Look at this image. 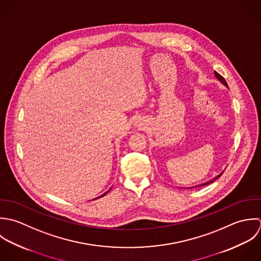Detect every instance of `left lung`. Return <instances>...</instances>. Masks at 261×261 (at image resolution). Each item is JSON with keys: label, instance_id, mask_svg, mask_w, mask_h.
Returning <instances> with one entry per match:
<instances>
[{"label": "left lung", "instance_id": "obj_1", "mask_svg": "<svg viewBox=\"0 0 261 261\" xmlns=\"http://www.w3.org/2000/svg\"><path fill=\"white\" fill-rule=\"evenodd\" d=\"M214 73H215V76L224 85V86H226V87H228V85H227V83H226V81H225V79L221 75V74H219L217 71H214ZM223 173V172H222ZM222 173H220L219 175H217L215 178H213V179H211V180H208L207 182H204V184H201V185H199V186H196V187H193V188H199V187H204V186H207L208 184H211V182H213L214 180H216L217 178H219L221 175H222ZM188 189H192V188H188Z\"/></svg>", "mask_w": 261, "mask_h": 261}]
</instances>
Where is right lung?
<instances>
[{"mask_svg": "<svg viewBox=\"0 0 261 261\" xmlns=\"http://www.w3.org/2000/svg\"><path fill=\"white\" fill-rule=\"evenodd\" d=\"M110 190H111V189H110ZM110 190H109V191H108V192H106V193H105V194H103V195H102V196H100V197H98V198H101V197H104L105 195H107V194H108V193H109V192H110ZM98 198H96V199H98ZM96 199H94V200H96Z\"/></svg>", "mask_w": 261, "mask_h": 261, "instance_id": "add662e5", "label": "right lung"}]
</instances>
